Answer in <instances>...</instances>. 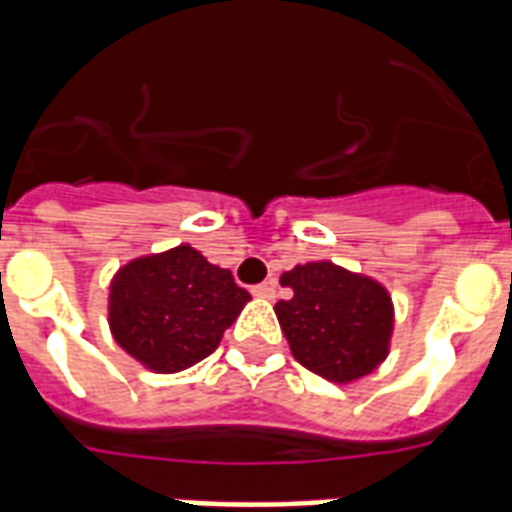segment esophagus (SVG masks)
I'll return each mask as SVG.
<instances>
[{"label":"esophagus","instance_id":"1","mask_svg":"<svg viewBox=\"0 0 512 512\" xmlns=\"http://www.w3.org/2000/svg\"><path fill=\"white\" fill-rule=\"evenodd\" d=\"M252 295L255 297H263V300H271L273 295H276V281H263V284H257V287H252Z\"/></svg>","mask_w":512,"mask_h":512}]
</instances>
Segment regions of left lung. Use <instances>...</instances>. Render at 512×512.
Listing matches in <instances>:
<instances>
[{"label": "left lung", "mask_w": 512, "mask_h": 512, "mask_svg": "<svg viewBox=\"0 0 512 512\" xmlns=\"http://www.w3.org/2000/svg\"><path fill=\"white\" fill-rule=\"evenodd\" d=\"M289 300L276 303L292 356L329 382H353L385 361L393 337V300L380 281L340 265H295L281 273Z\"/></svg>", "instance_id": "1"}]
</instances>
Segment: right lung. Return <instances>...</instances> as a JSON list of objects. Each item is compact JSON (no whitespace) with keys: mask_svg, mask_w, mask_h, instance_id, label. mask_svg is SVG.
Segmentation results:
<instances>
[{"mask_svg":"<svg viewBox=\"0 0 512 512\" xmlns=\"http://www.w3.org/2000/svg\"><path fill=\"white\" fill-rule=\"evenodd\" d=\"M249 300L228 268L212 265L191 244H180L135 257L116 271L108 292V327L119 348L146 369L183 372L220 345Z\"/></svg>","mask_w":512,"mask_h":512,"instance_id":"obj_1","label":"right lung"}]
</instances>
